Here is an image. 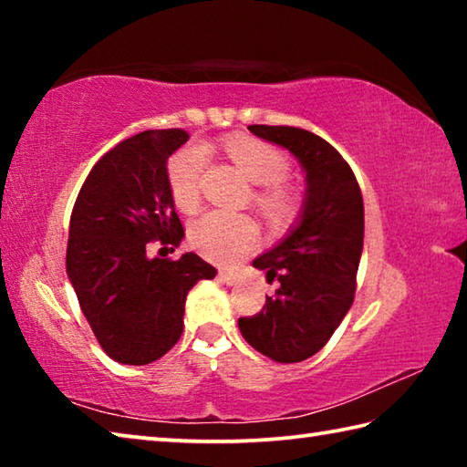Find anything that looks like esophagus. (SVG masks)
Instances as JSON below:
<instances>
[{
    "label": "esophagus",
    "instance_id": "obj_1",
    "mask_svg": "<svg viewBox=\"0 0 467 467\" xmlns=\"http://www.w3.org/2000/svg\"><path fill=\"white\" fill-rule=\"evenodd\" d=\"M220 280L226 282V284H234L236 282V272L233 270H220Z\"/></svg>",
    "mask_w": 467,
    "mask_h": 467
}]
</instances>
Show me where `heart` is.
<instances>
[{
  "instance_id": "1",
  "label": "heart",
  "mask_w": 467,
  "mask_h": 467,
  "mask_svg": "<svg viewBox=\"0 0 467 467\" xmlns=\"http://www.w3.org/2000/svg\"><path fill=\"white\" fill-rule=\"evenodd\" d=\"M223 150L228 161L239 169L251 183L253 205L274 224H284L296 214L300 197L290 183L288 156L272 146L270 141L233 136L226 138ZM205 169V150L187 146L171 156L167 179L172 200L183 212H195L202 202V177ZM257 223L247 214H226V212H208L189 226V241L208 259L228 264L249 251L257 243Z\"/></svg>"
}]
</instances>
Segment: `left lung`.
I'll list each match as a JSON object with an SVG mask.
<instances>
[{
    "label": "left lung",
    "instance_id": "obj_1",
    "mask_svg": "<svg viewBox=\"0 0 467 467\" xmlns=\"http://www.w3.org/2000/svg\"><path fill=\"white\" fill-rule=\"evenodd\" d=\"M288 148L306 171L298 226L253 267L278 280L264 309L239 319L243 337L275 362H300L329 342L352 306L365 239V203L342 154L315 133L288 125H249Z\"/></svg>",
    "mask_w": 467,
    "mask_h": 467
}]
</instances>
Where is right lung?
Returning a JSON list of instances; mask_svg holds the SVG:
<instances>
[{
	"label": "right lung",
	"mask_w": 467,
	"mask_h": 467,
	"mask_svg": "<svg viewBox=\"0 0 467 467\" xmlns=\"http://www.w3.org/2000/svg\"><path fill=\"white\" fill-rule=\"evenodd\" d=\"M185 130H148L94 164L69 218L66 267L84 317L110 358L150 365L183 334L185 298L216 267L195 253L150 257V244L175 251L185 228L175 212L167 161Z\"/></svg>",
	"instance_id": "obj_1"
}]
</instances>
